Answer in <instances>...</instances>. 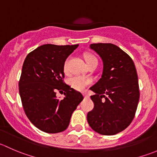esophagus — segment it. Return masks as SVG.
I'll list each match as a JSON object with an SVG mask.
<instances>
[{"instance_id":"34e87169","label":"esophagus","mask_w":157,"mask_h":157,"mask_svg":"<svg viewBox=\"0 0 157 157\" xmlns=\"http://www.w3.org/2000/svg\"><path fill=\"white\" fill-rule=\"evenodd\" d=\"M83 96H84L85 97H89V95L87 93H83Z\"/></svg>"}]
</instances>
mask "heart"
<instances>
[{"instance_id": "1", "label": "heart", "mask_w": 157, "mask_h": 157, "mask_svg": "<svg viewBox=\"0 0 157 157\" xmlns=\"http://www.w3.org/2000/svg\"><path fill=\"white\" fill-rule=\"evenodd\" d=\"M85 59H86V62L89 63L90 61L96 59V58L92 55H86L85 57ZM90 83H91V80L86 77H82V76H75L70 80L71 86L77 90H83Z\"/></svg>"}]
</instances>
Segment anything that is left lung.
Returning <instances> with one entry per match:
<instances>
[{
    "mask_svg": "<svg viewBox=\"0 0 157 157\" xmlns=\"http://www.w3.org/2000/svg\"><path fill=\"white\" fill-rule=\"evenodd\" d=\"M90 48L99 55L103 69L90 88L95 93L90 96L94 109L88 112L87 121L96 132L114 135L125 129L135 115L140 98L137 71L131 57L114 44H91Z\"/></svg>",
    "mask_w": 157,
    "mask_h": 157,
    "instance_id": "1",
    "label": "left lung"
}]
</instances>
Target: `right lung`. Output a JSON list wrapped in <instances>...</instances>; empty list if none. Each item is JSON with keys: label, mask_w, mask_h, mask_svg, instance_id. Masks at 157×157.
I'll return each mask as SVG.
<instances>
[{"label": "right lung", "mask_w": 157, "mask_h": 157, "mask_svg": "<svg viewBox=\"0 0 157 157\" xmlns=\"http://www.w3.org/2000/svg\"><path fill=\"white\" fill-rule=\"evenodd\" d=\"M78 45L45 44L25 58L19 82L22 104L32 124L44 132L66 130L73 112L83 99L81 93L62 80L64 62ZM58 90L64 93L61 101L56 96Z\"/></svg>", "instance_id": "right-lung-1"}]
</instances>
